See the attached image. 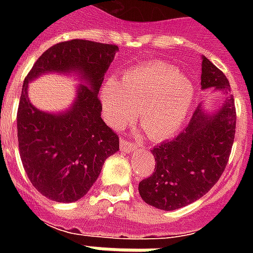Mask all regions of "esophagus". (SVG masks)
<instances>
[{
  "instance_id": "obj_1",
  "label": "esophagus",
  "mask_w": 253,
  "mask_h": 253,
  "mask_svg": "<svg viewBox=\"0 0 253 253\" xmlns=\"http://www.w3.org/2000/svg\"><path fill=\"white\" fill-rule=\"evenodd\" d=\"M119 146H121L122 152H125V153H130V152L135 150V148H137V146H134L131 142H128L126 139H121V145Z\"/></svg>"
}]
</instances>
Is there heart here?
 I'll return each mask as SVG.
<instances>
[{"label":"heart","mask_w":253,"mask_h":253,"mask_svg":"<svg viewBox=\"0 0 253 253\" xmlns=\"http://www.w3.org/2000/svg\"><path fill=\"white\" fill-rule=\"evenodd\" d=\"M194 101V86L175 66L149 62L127 70L122 84L110 78L101 103L111 126L122 128L137 116L150 139L163 141L184 126Z\"/></svg>","instance_id":"b5f03b06"}]
</instances>
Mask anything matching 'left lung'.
Here are the masks:
<instances>
[{
  "mask_svg": "<svg viewBox=\"0 0 253 253\" xmlns=\"http://www.w3.org/2000/svg\"><path fill=\"white\" fill-rule=\"evenodd\" d=\"M202 89H230L226 76L206 57L202 58ZM236 132L234 99L207 114L202 105L191 118L186 130L175 139L152 149L156 168L138 186L139 195L160 210H176L210 191L228 164Z\"/></svg>",
  "mask_w": 253,
  "mask_h": 253,
  "instance_id": "8db88e82",
  "label": "left lung"
}]
</instances>
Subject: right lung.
I'll use <instances>...</instances> for the list:
<instances>
[{
    "instance_id": "1",
    "label": "right lung",
    "mask_w": 253,
    "mask_h": 253,
    "mask_svg": "<svg viewBox=\"0 0 253 253\" xmlns=\"http://www.w3.org/2000/svg\"><path fill=\"white\" fill-rule=\"evenodd\" d=\"M119 48L73 39L42 54L25 77L17 139L21 163L32 186L55 202L78 201L97 180L104 161L119 150V137L101 119L99 89ZM44 72H78L84 81L69 110L51 114L35 109L28 84Z\"/></svg>"
}]
</instances>
